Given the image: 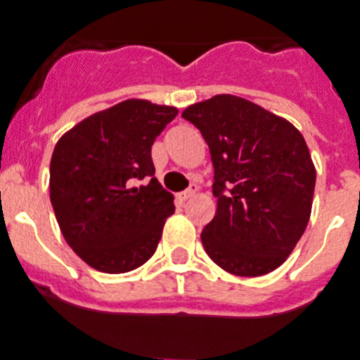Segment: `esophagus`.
I'll use <instances>...</instances> for the list:
<instances>
[{"mask_svg": "<svg viewBox=\"0 0 360 360\" xmlns=\"http://www.w3.org/2000/svg\"><path fill=\"white\" fill-rule=\"evenodd\" d=\"M195 192H198V186L190 185V188H186L185 192H181V194L177 195V198H179L181 201H186V199H190V198H192V195H195Z\"/></svg>", "mask_w": 360, "mask_h": 360, "instance_id": "34e87169", "label": "esophagus"}]
</instances>
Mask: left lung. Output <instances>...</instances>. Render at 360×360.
<instances>
[{"label":"left lung","mask_w":360,"mask_h":360,"mask_svg":"<svg viewBox=\"0 0 360 360\" xmlns=\"http://www.w3.org/2000/svg\"><path fill=\"white\" fill-rule=\"evenodd\" d=\"M214 165L216 216L201 232L226 273L262 276L289 258L306 231L316 170L302 134L283 117L236 95L188 105Z\"/></svg>","instance_id":"left-lung-1"}]
</instances>
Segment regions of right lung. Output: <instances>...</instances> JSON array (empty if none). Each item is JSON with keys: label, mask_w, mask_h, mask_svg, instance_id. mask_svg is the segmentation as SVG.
<instances>
[{"label": "right lung", "mask_w": 360, "mask_h": 360, "mask_svg": "<svg viewBox=\"0 0 360 360\" xmlns=\"http://www.w3.org/2000/svg\"><path fill=\"white\" fill-rule=\"evenodd\" d=\"M175 115L174 105L128 98L58 139L51 157V205L68 245L89 267L128 273L155 252L175 207L174 195L153 177L152 146Z\"/></svg>", "instance_id": "add662e5"}]
</instances>
